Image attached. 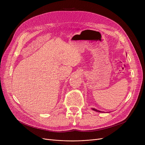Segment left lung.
Listing matches in <instances>:
<instances>
[{
    "label": "left lung",
    "instance_id": "8db88e82",
    "mask_svg": "<svg viewBox=\"0 0 145 145\" xmlns=\"http://www.w3.org/2000/svg\"><path fill=\"white\" fill-rule=\"evenodd\" d=\"M92 110H94V111H96V112H100V113H103V112H102V111H100V110H97V109H95V108H92Z\"/></svg>",
    "mask_w": 145,
    "mask_h": 145
}]
</instances>
